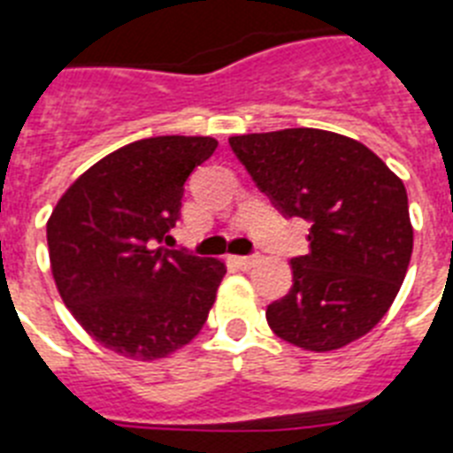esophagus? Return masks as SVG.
I'll use <instances>...</instances> for the list:
<instances>
[{"mask_svg":"<svg viewBox=\"0 0 453 453\" xmlns=\"http://www.w3.org/2000/svg\"><path fill=\"white\" fill-rule=\"evenodd\" d=\"M233 261L237 263L242 270H249V268H254L256 263H258V256H234Z\"/></svg>","mask_w":453,"mask_h":453,"instance_id":"34e87169","label":"esophagus"}]
</instances>
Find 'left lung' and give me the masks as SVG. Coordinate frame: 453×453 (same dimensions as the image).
I'll list each match as a JSON object with an SVG mask.
<instances>
[{
    "label": "left lung",
    "instance_id": "left-lung-1",
    "mask_svg": "<svg viewBox=\"0 0 453 453\" xmlns=\"http://www.w3.org/2000/svg\"><path fill=\"white\" fill-rule=\"evenodd\" d=\"M230 148L284 219L310 223V251L291 258L289 294L265 310L270 329L312 352L369 334L414 249L404 183L366 145L331 131L247 134Z\"/></svg>",
    "mask_w": 453,
    "mask_h": 453
}]
</instances>
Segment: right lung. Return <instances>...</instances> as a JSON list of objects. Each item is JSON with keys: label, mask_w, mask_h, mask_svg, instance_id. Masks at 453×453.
Returning <instances> with one entry per match:
<instances>
[{"label": "right lung", "mask_w": 453, "mask_h": 453, "mask_svg": "<svg viewBox=\"0 0 453 453\" xmlns=\"http://www.w3.org/2000/svg\"><path fill=\"white\" fill-rule=\"evenodd\" d=\"M216 148L209 136L124 145L84 171L46 223L60 298L122 357H166L209 317L226 265L162 242L180 219L185 180Z\"/></svg>", "instance_id": "add662e5"}]
</instances>
